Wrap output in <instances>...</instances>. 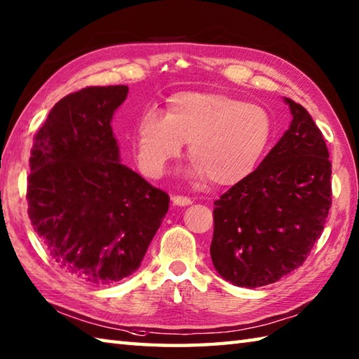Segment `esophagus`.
<instances>
[{
    "label": "esophagus",
    "instance_id": "obj_1",
    "mask_svg": "<svg viewBox=\"0 0 359 359\" xmlns=\"http://www.w3.org/2000/svg\"><path fill=\"white\" fill-rule=\"evenodd\" d=\"M172 200H173V203L177 206H189V205H192V200L189 198V197H184V195H173Z\"/></svg>",
    "mask_w": 359,
    "mask_h": 359
}]
</instances>
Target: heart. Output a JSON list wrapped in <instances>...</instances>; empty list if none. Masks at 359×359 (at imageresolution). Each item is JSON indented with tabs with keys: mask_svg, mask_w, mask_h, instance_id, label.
<instances>
[{
	"mask_svg": "<svg viewBox=\"0 0 359 359\" xmlns=\"http://www.w3.org/2000/svg\"><path fill=\"white\" fill-rule=\"evenodd\" d=\"M273 136V120L259 104L225 92H178L164 116L148 111L136 126L142 170L161 177L187 142L192 175L215 186H234L255 172Z\"/></svg>",
	"mask_w": 359,
	"mask_h": 359,
	"instance_id": "1",
	"label": "heart"
}]
</instances>
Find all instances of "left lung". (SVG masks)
<instances>
[{"label":"left lung","mask_w":359,"mask_h":359,"mask_svg":"<svg viewBox=\"0 0 359 359\" xmlns=\"http://www.w3.org/2000/svg\"><path fill=\"white\" fill-rule=\"evenodd\" d=\"M292 123L256 170L214 201L211 258L226 281L259 287L300 267L331 208L323 134L302 104L285 98Z\"/></svg>","instance_id":"1"}]
</instances>
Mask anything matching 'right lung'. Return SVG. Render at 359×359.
I'll return each instance as SVG.
<instances>
[{
  "label": "right lung",
  "instance_id": "obj_1",
  "mask_svg": "<svg viewBox=\"0 0 359 359\" xmlns=\"http://www.w3.org/2000/svg\"><path fill=\"white\" fill-rule=\"evenodd\" d=\"M128 86L86 87L54 104L34 137L28 215L50 258L74 278L112 285L136 270L168 195L120 164L111 120Z\"/></svg>",
  "mask_w": 359,
  "mask_h": 359
}]
</instances>
